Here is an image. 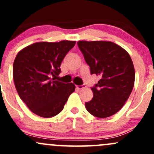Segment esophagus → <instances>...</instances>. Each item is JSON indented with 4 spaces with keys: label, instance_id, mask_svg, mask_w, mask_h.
<instances>
[{
    "label": "esophagus",
    "instance_id": "34e87169",
    "mask_svg": "<svg viewBox=\"0 0 154 154\" xmlns=\"http://www.w3.org/2000/svg\"><path fill=\"white\" fill-rule=\"evenodd\" d=\"M85 87H86L85 85H81V86H76V88H77V89L80 90V89H83V88H84Z\"/></svg>",
    "mask_w": 154,
    "mask_h": 154
}]
</instances>
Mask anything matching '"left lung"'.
Wrapping results in <instances>:
<instances>
[{"instance_id": "8db88e82", "label": "left lung", "mask_w": 154, "mask_h": 154, "mask_svg": "<svg viewBox=\"0 0 154 154\" xmlns=\"http://www.w3.org/2000/svg\"><path fill=\"white\" fill-rule=\"evenodd\" d=\"M77 45L89 66L91 74L100 76L91 88L93 98L87 111L97 118L116 114L130 97L135 82V69L130 54L109 41H79Z\"/></svg>"}]
</instances>
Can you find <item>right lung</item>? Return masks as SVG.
<instances>
[{"instance_id": "1", "label": "right lung", "mask_w": 154, "mask_h": 154, "mask_svg": "<svg viewBox=\"0 0 154 154\" xmlns=\"http://www.w3.org/2000/svg\"><path fill=\"white\" fill-rule=\"evenodd\" d=\"M76 41L40 42L23 48L13 63L12 75L20 98L35 115L57 116L75 90L74 83L57 81L60 66Z\"/></svg>"}]
</instances>
